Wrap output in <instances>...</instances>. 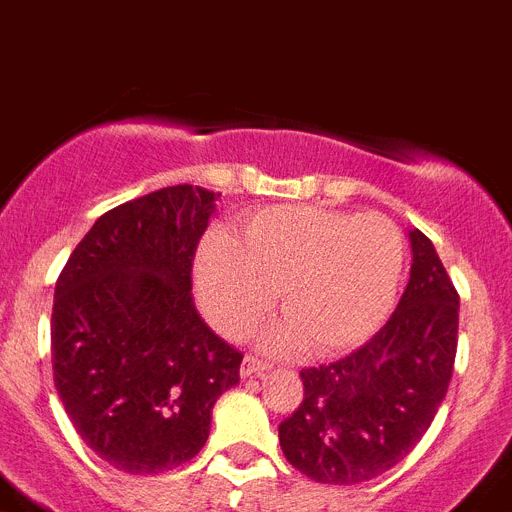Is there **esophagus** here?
I'll return each instance as SVG.
<instances>
[{
  "label": "esophagus",
  "mask_w": 512,
  "mask_h": 512,
  "mask_svg": "<svg viewBox=\"0 0 512 512\" xmlns=\"http://www.w3.org/2000/svg\"><path fill=\"white\" fill-rule=\"evenodd\" d=\"M262 370H267V365L262 359L257 357H245L242 359V367H239V375L242 377H252V375H260Z\"/></svg>",
  "instance_id": "esophagus-1"
}]
</instances>
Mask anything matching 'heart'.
Here are the masks:
<instances>
[{"instance_id": "b5f03b06", "label": "heart", "mask_w": 512, "mask_h": 512, "mask_svg": "<svg viewBox=\"0 0 512 512\" xmlns=\"http://www.w3.org/2000/svg\"><path fill=\"white\" fill-rule=\"evenodd\" d=\"M403 237L382 214L321 206H270L227 237L214 234L193 265L206 319L229 339L250 334L278 288L283 319L265 334L270 352L308 344L331 357L367 342L393 311Z\"/></svg>"}]
</instances>
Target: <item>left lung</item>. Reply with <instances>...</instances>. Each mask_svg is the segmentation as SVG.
I'll return each instance as SVG.
<instances>
[{
    "label": "left lung",
    "mask_w": 512,
    "mask_h": 512,
    "mask_svg": "<svg viewBox=\"0 0 512 512\" xmlns=\"http://www.w3.org/2000/svg\"><path fill=\"white\" fill-rule=\"evenodd\" d=\"M411 280L370 342L301 372L303 400L278 426L280 449L321 485H357L393 469L421 441L449 390L459 296L431 239L408 232Z\"/></svg>",
    "instance_id": "left-lung-1"
}]
</instances>
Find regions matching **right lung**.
Here are the masks:
<instances>
[{
    "label": "right lung",
    "mask_w": 512,
    "mask_h": 512,
    "mask_svg": "<svg viewBox=\"0 0 512 512\" xmlns=\"http://www.w3.org/2000/svg\"><path fill=\"white\" fill-rule=\"evenodd\" d=\"M219 193L170 186L107 211L55 283L50 352L58 398L104 462L160 474L209 439L242 354L201 319L191 267Z\"/></svg>",
    "instance_id": "add662e5"
}]
</instances>
